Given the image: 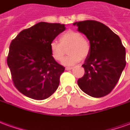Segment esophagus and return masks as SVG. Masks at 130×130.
<instances>
[{"label": "esophagus", "instance_id": "esophagus-1", "mask_svg": "<svg viewBox=\"0 0 130 130\" xmlns=\"http://www.w3.org/2000/svg\"><path fill=\"white\" fill-rule=\"evenodd\" d=\"M72 68H72V67H66V68H65V70H70Z\"/></svg>", "mask_w": 130, "mask_h": 130}]
</instances>
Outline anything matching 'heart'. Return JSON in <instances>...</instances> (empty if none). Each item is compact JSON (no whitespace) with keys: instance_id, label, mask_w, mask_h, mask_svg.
<instances>
[{"instance_id":"obj_1","label":"heart","mask_w":130,"mask_h":130,"mask_svg":"<svg viewBox=\"0 0 130 130\" xmlns=\"http://www.w3.org/2000/svg\"><path fill=\"white\" fill-rule=\"evenodd\" d=\"M60 43L52 41L50 43L51 56L57 61H61L68 48L69 55L62 60L65 65H73L79 62L82 58H87L90 52V44L82 34L77 31L68 30L60 35Z\"/></svg>"}]
</instances>
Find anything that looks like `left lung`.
Masks as SVG:
<instances>
[{
	"label": "left lung",
	"mask_w": 130,
	"mask_h": 130,
	"mask_svg": "<svg viewBox=\"0 0 130 130\" xmlns=\"http://www.w3.org/2000/svg\"><path fill=\"white\" fill-rule=\"evenodd\" d=\"M73 25L90 43V52L82 65L85 73L78 79V86L90 96H105L116 87L125 68V47L120 37L101 22L85 20Z\"/></svg>",
	"instance_id": "left-lung-1"
}]
</instances>
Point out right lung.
Segmentation results:
<instances>
[{
    "instance_id": "right-lung-1",
    "label": "right lung",
    "mask_w": 130,
    "mask_h": 130,
    "mask_svg": "<svg viewBox=\"0 0 130 130\" xmlns=\"http://www.w3.org/2000/svg\"><path fill=\"white\" fill-rule=\"evenodd\" d=\"M65 24L41 22L12 41L7 62L15 87L24 96L43 100L54 93L65 68L51 56L50 43Z\"/></svg>"
}]
</instances>
